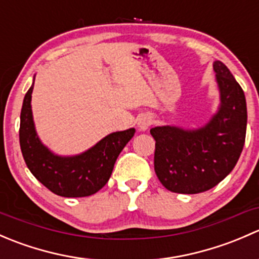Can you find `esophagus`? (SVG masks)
<instances>
[{
	"instance_id": "34e87169",
	"label": "esophagus",
	"mask_w": 259,
	"mask_h": 259,
	"mask_svg": "<svg viewBox=\"0 0 259 259\" xmlns=\"http://www.w3.org/2000/svg\"><path fill=\"white\" fill-rule=\"evenodd\" d=\"M151 124H153V117L148 114L142 115L139 120H138V125H139L140 130H146Z\"/></svg>"
}]
</instances>
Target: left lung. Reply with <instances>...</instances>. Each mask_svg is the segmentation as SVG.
<instances>
[{"instance_id": "8db88e82", "label": "left lung", "mask_w": 259, "mask_h": 259, "mask_svg": "<svg viewBox=\"0 0 259 259\" xmlns=\"http://www.w3.org/2000/svg\"><path fill=\"white\" fill-rule=\"evenodd\" d=\"M221 93L218 111L205 126L150 129L155 139L154 169L168 190L197 194L209 190L236 166L247 130V104L241 85L222 61L213 64Z\"/></svg>"}]
</instances>
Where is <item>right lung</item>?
Instances as JSON below:
<instances>
[{
    "label": "right lung",
    "mask_w": 259,
    "mask_h": 259,
    "mask_svg": "<svg viewBox=\"0 0 259 259\" xmlns=\"http://www.w3.org/2000/svg\"><path fill=\"white\" fill-rule=\"evenodd\" d=\"M33 83L26 93L21 109L20 146L23 159L36 179L60 197L80 198L95 194L108 183L114 164L135 129L111 133L85 153L59 156L38 139L31 110Z\"/></svg>",
    "instance_id": "obj_1"
}]
</instances>
